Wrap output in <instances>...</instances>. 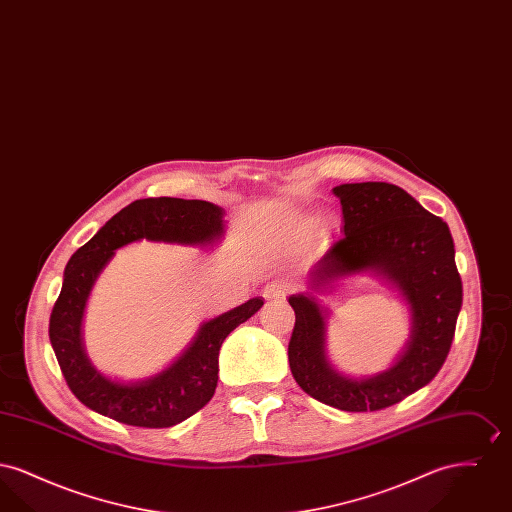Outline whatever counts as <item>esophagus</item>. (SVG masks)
<instances>
[{
  "mask_svg": "<svg viewBox=\"0 0 512 512\" xmlns=\"http://www.w3.org/2000/svg\"><path fill=\"white\" fill-rule=\"evenodd\" d=\"M286 293H288V286L284 282H280V280L270 282V284L265 286V290H263V295H265V299H268V301H282L286 297Z\"/></svg>",
  "mask_w": 512,
  "mask_h": 512,
  "instance_id": "1",
  "label": "esophagus"
}]
</instances>
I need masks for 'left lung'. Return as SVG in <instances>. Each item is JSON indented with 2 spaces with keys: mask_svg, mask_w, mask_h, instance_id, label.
<instances>
[{
  "mask_svg": "<svg viewBox=\"0 0 512 512\" xmlns=\"http://www.w3.org/2000/svg\"><path fill=\"white\" fill-rule=\"evenodd\" d=\"M343 213V238L313 268L309 286L322 293L340 278L376 270L411 305L413 334L390 370L355 380L336 372L324 353L326 322L311 292L292 295L295 313L288 357L299 388L334 409L380 411L409 397L445 363L463 305V282L455 265L449 226L428 213L413 195L388 182L334 188Z\"/></svg>",
  "mask_w": 512,
  "mask_h": 512,
  "instance_id": "left-lung-1",
  "label": "left lung"
}]
</instances>
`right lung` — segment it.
I'll use <instances>...</instances> for the list:
<instances>
[{
    "mask_svg": "<svg viewBox=\"0 0 512 512\" xmlns=\"http://www.w3.org/2000/svg\"><path fill=\"white\" fill-rule=\"evenodd\" d=\"M222 230V209L209 201L147 197L126 205L88 244L76 249L51 309L49 340L65 382L80 403L128 426L171 428L211 401L219 382L220 345L263 307L261 297L205 322L174 365L138 384L113 382L90 365L82 347L80 324L88 293L115 249L142 238L211 244L219 240Z\"/></svg>",
    "mask_w": 512,
    "mask_h": 512,
    "instance_id": "right-lung-1",
    "label": "right lung"
}]
</instances>
